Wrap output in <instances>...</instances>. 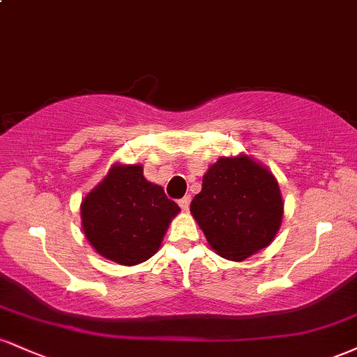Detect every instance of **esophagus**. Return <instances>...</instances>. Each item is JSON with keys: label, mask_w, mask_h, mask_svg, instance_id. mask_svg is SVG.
<instances>
[{"label": "esophagus", "mask_w": 357, "mask_h": 357, "mask_svg": "<svg viewBox=\"0 0 357 357\" xmlns=\"http://www.w3.org/2000/svg\"><path fill=\"white\" fill-rule=\"evenodd\" d=\"M179 206L183 208V210H188L190 208V203H191V196H184V198L179 199Z\"/></svg>", "instance_id": "1"}]
</instances>
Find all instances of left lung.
<instances>
[{
	"instance_id": "left-lung-1",
	"label": "left lung",
	"mask_w": 357,
	"mask_h": 357,
	"mask_svg": "<svg viewBox=\"0 0 357 357\" xmlns=\"http://www.w3.org/2000/svg\"><path fill=\"white\" fill-rule=\"evenodd\" d=\"M190 211L220 257L241 261L275 238L284 202L275 176L238 154L210 166Z\"/></svg>"
}]
</instances>
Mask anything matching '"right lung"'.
<instances>
[{
  "label": "right lung",
  "instance_id": "right-lung-1",
  "mask_svg": "<svg viewBox=\"0 0 357 357\" xmlns=\"http://www.w3.org/2000/svg\"><path fill=\"white\" fill-rule=\"evenodd\" d=\"M181 211L141 165H114L80 204L85 238L119 265H137L158 252L171 220Z\"/></svg>",
  "mask_w": 357,
  "mask_h": 357
}]
</instances>
